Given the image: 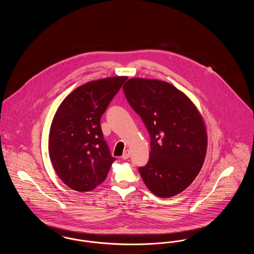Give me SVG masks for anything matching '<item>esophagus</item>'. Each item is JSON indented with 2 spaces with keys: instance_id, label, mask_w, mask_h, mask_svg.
I'll use <instances>...</instances> for the list:
<instances>
[{
  "instance_id": "34e87169",
  "label": "esophagus",
  "mask_w": 254,
  "mask_h": 254,
  "mask_svg": "<svg viewBox=\"0 0 254 254\" xmlns=\"http://www.w3.org/2000/svg\"><path fill=\"white\" fill-rule=\"evenodd\" d=\"M129 156H130V151H129L128 149H127V150L124 151V153H123V155H122V159L127 160V159L129 158Z\"/></svg>"
}]
</instances>
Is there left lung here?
I'll return each mask as SVG.
<instances>
[{"mask_svg":"<svg viewBox=\"0 0 254 254\" xmlns=\"http://www.w3.org/2000/svg\"><path fill=\"white\" fill-rule=\"evenodd\" d=\"M123 89L150 137L149 160L138 169L143 181L159 197L180 193L204 164L207 140L202 116L188 97L167 82L132 78Z\"/></svg>","mask_w":254,"mask_h":254,"instance_id":"left-lung-1","label":"left lung"}]
</instances>
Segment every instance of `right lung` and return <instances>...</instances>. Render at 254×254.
Listing matches in <instances>:
<instances>
[{
    "label": "right lung",
    "mask_w": 254,
    "mask_h": 254,
    "mask_svg": "<svg viewBox=\"0 0 254 254\" xmlns=\"http://www.w3.org/2000/svg\"><path fill=\"white\" fill-rule=\"evenodd\" d=\"M127 77H111L77 87L61 104L50 127L49 157L73 190L84 192L105 181L115 158L100 120Z\"/></svg>",
    "instance_id": "add662e5"
}]
</instances>
